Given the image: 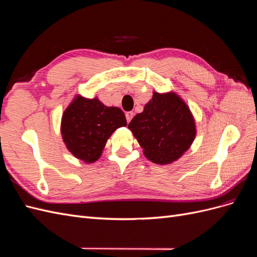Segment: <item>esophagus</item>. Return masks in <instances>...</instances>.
<instances>
[{
  "label": "esophagus",
  "instance_id": "34e87169",
  "mask_svg": "<svg viewBox=\"0 0 257 257\" xmlns=\"http://www.w3.org/2000/svg\"><path fill=\"white\" fill-rule=\"evenodd\" d=\"M133 115H134L133 111H128V112H126V113H125V116H126V121H127V123H130V122H131V120L133 119Z\"/></svg>",
  "mask_w": 257,
  "mask_h": 257
}]
</instances>
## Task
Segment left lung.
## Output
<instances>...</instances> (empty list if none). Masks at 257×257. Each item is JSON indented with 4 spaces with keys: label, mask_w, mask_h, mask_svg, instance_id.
<instances>
[{
    "label": "left lung",
    "mask_w": 257,
    "mask_h": 257,
    "mask_svg": "<svg viewBox=\"0 0 257 257\" xmlns=\"http://www.w3.org/2000/svg\"><path fill=\"white\" fill-rule=\"evenodd\" d=\"M128 128L155 164H170L182 157L196 136L195 121L175 92H153L152 98L128 123Z\"/></svg>",
    "instance_id": "1"
}]
</instances>
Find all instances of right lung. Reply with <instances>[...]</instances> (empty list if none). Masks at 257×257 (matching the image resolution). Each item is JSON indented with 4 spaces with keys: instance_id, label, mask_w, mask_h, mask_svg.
<instances>
[{
    "instance_id": "obj_1",
    "label": "right lung",
    "mask_w": 257,
    "mask_h": 257,
    "mask_svg": "<svg viewBox=\"0 0 257 257\" xmlns=\"http://www.w3.org/2000/svg\"><path fill=\"white\" fill-rule=\"evenodd\" d=\"M126 124L120 108L77 95L62 115L61 134L69 152L90 164L100 158L113 132Z\"/></svg>"
}]
</instances>
